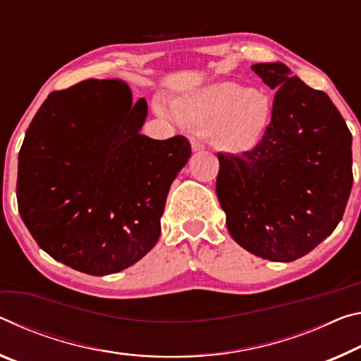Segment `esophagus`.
<instances>
[{
	"mask_svg": "<svg viewBox=\"0 0 361 361\" xmlns=\"http://www.w3.org/2000/svg\"><path fill=\"white\" fill-rule=\"evenodd\" d=\"M203 149H204V145H203L202 140L192 139V150L193 152H200V150H203Z\"/></svg>",
	"mask_w": 361,
	"mask_h": 361,
	"instance_id": "esophagus-1",
	"label": "esophagus"
}]
</instances>
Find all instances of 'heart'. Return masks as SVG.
<instances>
[{"label":"heart","instance_id":"obj_1","mask_svg":"<svg viewBox=\"0 0 361 361\" xmlns=\"http://www.w3.org/2000/svg\"><path fill=\"white\" fill-rule=\"evenodd\" d=\"M173 114L184 125L211 133L222 150L243 153L254 149L267 133L271 100L261 90L224 81L176 99Z\"/></svg>","mask_w":361,"mask_h":361}]
</instances>
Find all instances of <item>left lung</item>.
Listing matches in <instances>:
<instances>
[{
	"mask_svg": "<svg viewBox=\"0 0 361 361\" xmlns=\"http://www.w3.org/2000/svg\"><path fill=\"white\" fill-rule=\"evenodd\" d=\"M252 70L276 90L267 133L254 149L217 153L216 193L232 238L262 259L291 262L338 227L352 190V134L323 91L285 63Z\"/></svg>",
	"mask_w": 361,
	"mask_h": 361,
	"instance_id": "8db88e82",
	"label": "left lung"
}]
</instances>
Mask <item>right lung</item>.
I'll return each mask as SVG.
<instances>
[{
  "instance_id": "1",
  "label": "right lung",
  "mask_w": 361,
  "mask_h": 361,
  "mask_svg": "<svg viewBox=\"0 0 361 361\" xmlns=\"http://www.w3.org/2000/svg\"><path fill=\"white\" fill-rule=\"evenodd\" d=\"M147 102L116 80L51 92L19 152L17 204L41 250L87 275H110L159 236L169 187L192 155L184 135L139 131Z\"/></svg>"
}]
</instances>
